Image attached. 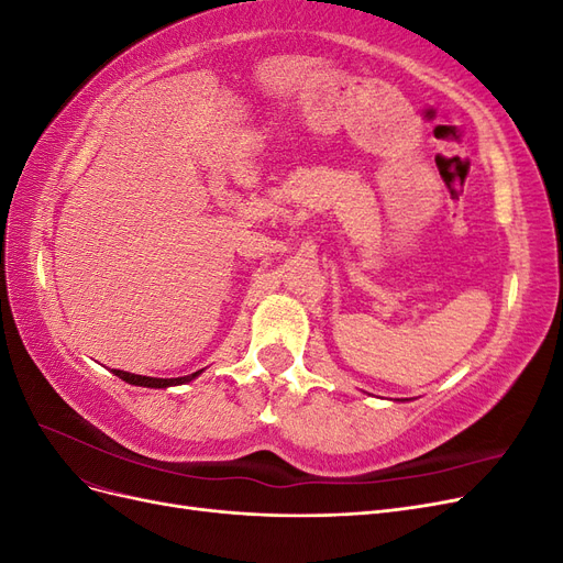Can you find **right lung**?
<instances>
[{
	"label": "right lung",
	"instance_id": "right-lung-1",
	"mask_svg": "<svg viewBox=\"0 0 563 563\" xmlns=\"http://www.w3.org/2000/svg\"><path fill=\"white\" fill-rule=\"evenodd\" d=\"M201 371L190 373V376H183V378H145V376H133V373L126 371H117L114 368V376H119L122 380L131 383V385H141V387H172V385H183V383H190L192 378H197Z\"/></svg>",
	"mask_w": 563,
	"mask_h": 563
}]
</instances>
